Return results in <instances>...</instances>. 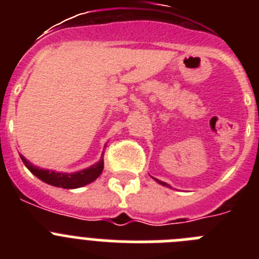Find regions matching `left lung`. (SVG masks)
I'll return each mask as SVG.
<instances>
[{"mask_svg":"<svg viewBox=\"0 0 259 259\" xmlns=\"http://www.w3.org/2000/svg\"><path fill=\"white\" fill-rule=\"evenodd\" d=\"M153 179L155 180V182L158 183V184H161V185H163V187H167V188H171V185L170 184H167V183H164V182H161V180H158V179H155V178H153Z\"/></svg>","mask_w":259,"mask_h":259,"instance_id":"obj_1","label":"left lung"}]
</instances>
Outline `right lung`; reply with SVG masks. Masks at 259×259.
<instances>
[{
	"mask_svg": "<svg viewBox=\"0 0 259 259\" xmlns=\"http://www.w3.org/2000/svg\"><path fill=\"white\" fill-rule=\"evenodd\" d=\"M104 154V153H102ZM23 163L26 164V167L31 171L36 178L42 180L44 183L49 185H54L58 188L65 189H76L80 187L89 184V183L95 182L98 176L101 175L102 170H104V155H101L100 161L96 162L92 166L87 167L84 170L75 171V172H58V171L47 170V168H40L36 167L27 161L26 158L20 155Z\"/></svg>",
	"mask_w": 259,
	"mask_h": 259,
	"instance_id": "1",
	"label": "right lung"
}]
</instances>
